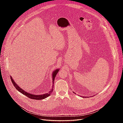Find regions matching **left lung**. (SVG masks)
<instances>
[{
	"mask_svg": "<svg viewBox=\"0 0 123 123\" xmlns=\"http://www.w3.org/2000/svg\"><path fill=\"white\" fill-rule=\"evenodd\" d=\"M81 97H83V98H84V96H81ZM85 98H86V97H85Z\"/></svg>",
	"mask_w": 123,
	"mask_h": 123,
	"instance_id": "1",
	"label": "left lung"
}]
</instances>
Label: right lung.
<instances>
[{
  "label": "right lung",
  "instance_id": "add662e5",
  "mask_svg": "<svg viewBox=\"0 0 123 123\" xmlns=\"http://www.w3.org/2000/svg\"><path fill=\"white\" fill-rule=\"evenodd\" d=\"M59 71V69H56V70H55L54 71V72L52 73V83L53 84V81H54V79H55V77L57 73H58V72ZM11 77V81H12V82L14 85V86L15 87V88L17 89V90L19 91L20 92H21L22 94H23L24 95H25V96H27V97H28L30 98H31V99H37V100H40V99H43L45 98H48V96H49L51 93L53 91V89H51V90L49 92V93H45V94H40V95H34V94H32V93H28L27 92H25V90H23L21 88H20V87L18 86V85H17V84L15 82L14 80H13V79H12V77H11V76H10ZM53 87V86H52Z\"/></svg>",
  "mask_w": 123,
  "mask_h": 123
}]
</instances>
